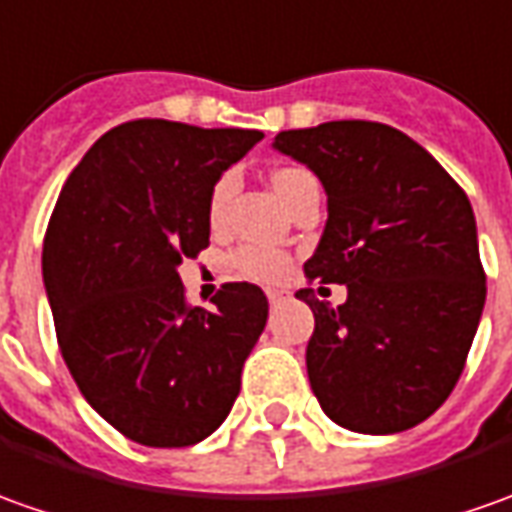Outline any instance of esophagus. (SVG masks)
<instances>
[{"label":"esophagus","mask_w":512,"mask_h":512,"mask_svg":"<svg viewBox=\"0 0 512 512\" xmlns=\"http://www.w3.org/2000/svg\"><path fill=\"white\" fill-rule=\"evenodd\" d=\"M283 300V291H269V302L271 305H277V302Z\"/></svg>","instance_id":"esophagus-1"}]
</instances>
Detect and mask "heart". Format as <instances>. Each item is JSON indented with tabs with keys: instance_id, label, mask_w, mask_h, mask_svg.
<instances>
[{
	"instance_id": "obj_1",
	"label": "heart",
	"mask_w": 512,
	"mask_h": 512,
	"mask_svg": "<svg viewBox=\"0 0 512 512\" xmlns=\"http://www.w3.org/2000/svg\"><path fill=\"white\" fill-rule=\"evenodd\" d=\"M305 176H311V173L300 168H280L271 176V182H274L277 196L283 198V201H288V196L294 193V187H297ZM229 193H232V182H229V179H221V182L212 187L210 204H207V215H210L212 227L221 224V218H224V212H227ZM229 269L235 271L238 277H243V280L274 285L285 280V274L291 269V257L285 255V252H277V249H266V246H252V243H249V246H241V249H235V252L229 255Z\"/></svg>"
}]
</instances>
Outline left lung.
I'll return each instance as SVG.
<instances>
[{
    "mask_svg": "<svg viewBox=\"0 0 512 512\" xmlns=\"http://www.w3.org/2000/svg\"><path fill=\"white\" fill-rule=\"evenodd\" d=\"M274 148L328 193L305 277L347 285L339 308L297 291L316 319L305 350L316 401L350 431L412 429L457 387L485 308L471 201L392 125L336 120L280 131Z\"/></svg>",
    "mask_w": 512,
    "mask_h": 512,
    "instance_id": "left-lung-1",
    "label": "left lung"
}]
</instances>
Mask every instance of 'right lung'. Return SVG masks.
Returning a JSON list of instances; mask_svg holds the SVG:
<instances>
[{
  "mask_svg": "<svg viewBox=\"0 0 512 512\" xmlns=\"http://www.w3.org/2000/svg\"><path fill=\"white\" fill-rule=\"evenodd\" d=\"M263 139L249 128L131 120L69 173L44 238V288L69 373L103 420L151 448L201 443L241 392L269 316L252 283L190 308L182 257L210 246V193Z\"/></svg>",
  "mask_w": 512,
  "mask_h": 512,
  "instance_id": "add662e5",
  "label": "right lung"
}]
</instances>
